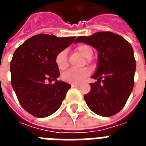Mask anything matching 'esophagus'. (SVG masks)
Returning <instances> with one entry per match:
<instances>
[{
	"label": "esophagus",
	"mask_w": 146,
	"mask_h": 146,
	"mask_svg": "<svg viewBox=\"0 0 146 146\" xmlns=\"http://www.w3.org/2000/svg\"><path fill=\"white\" fill-rule=\"evenodd\" d=\"M79 86L80 84H72V87H76V88L79 87Z\"/></svg>",
	"instance_id": "34e87169"
}]
</instances>
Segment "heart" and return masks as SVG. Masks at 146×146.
<instances>
[{
    "label": "heart",
    "mask_w": 146,
    "mask_h": 146,
    "mask_svg": "<svg viewBox=\"0 0 146 146\" xmlns=\"http://www.w3.org/2000/svg\"><path fill=\"white\" fill-rule=\"evenodd\" d=\"M76 50L86 58H90L92 56L93 51L88 45L81 44L77 46ZM67 52L66 50L60 51L55 56L54 62L59 70H65L68 67L66 58ZM91 71L88 68L83 69H70L62 75V79L70 84H79L82 82L86 77L90 75Z\"/></svg>",
    "instance_id": "obj_1"
}]
</instances>
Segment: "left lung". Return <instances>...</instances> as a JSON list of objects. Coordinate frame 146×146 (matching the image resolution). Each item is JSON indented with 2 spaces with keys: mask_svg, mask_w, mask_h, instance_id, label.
<instances>
[{
  "mask_svg": "<svg viewBox=\"0 0 146 146\" xmlns=\"http://www.w3.org/2000/svg\"><path fill=\"white\" fill-rule=\"evenodd\" d=\"M79 42L98 52V67L92 76L98 81L90 84L91 91L84 95L86 103L99 116H113L124 106L134 87L136 62L131 45L112 32L80 36L75 40Z\"/></svg>",
  "mask_w": 146,
  "mask_h": 146,
  "instance_id": "1",
  "label": "left lung"
}]
</instances>
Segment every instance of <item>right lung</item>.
<instances>
[{
	"instance_id": "add662e5",
	"label": "right lung",
	"mask_w": 146,
	"mask_h": 146,
	"mask_svg": "<svg viewBox=\"0 0 146 146\" xmlns=\"http://www.w3.org/2000/svg\"><path fill=\"white\" fill-rule=\"evenodd\" d=\"M75 40L40 33L15 50L10 63L11 86L24 110L36 117H46L57 111L71 88L58 80L59 70L54 58ZM48 80L54 84H46Z\"/></svg>"
}]
</instances>
